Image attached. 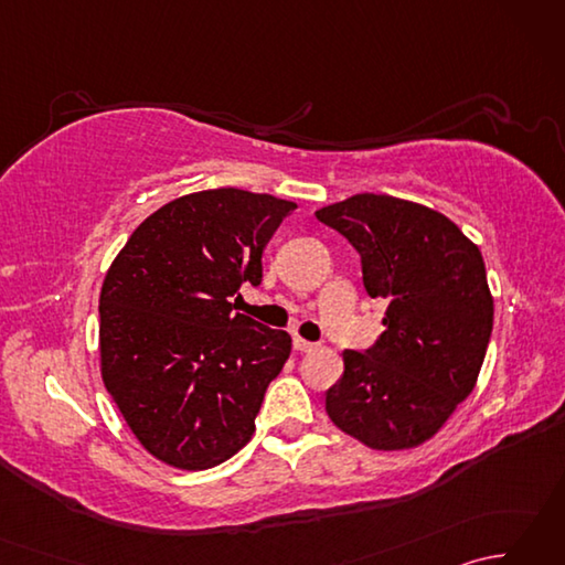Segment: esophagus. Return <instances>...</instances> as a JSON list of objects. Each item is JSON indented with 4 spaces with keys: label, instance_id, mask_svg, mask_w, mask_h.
Listing matches in <instances>:
<instances>
[{
    "label": "esophagus",
    "instance_id": "obj_1",
    "mask_svg": "<svg viewBox=\"0 0 565 565\" xmlns=\"http://www.w3.org/2000/svg\"><path fill=\"white\" fill-rule=\"evenodd\" d=\"M316 342H308V340H303V338H294V350L296 352H313L316 350Z\"/></svg>",
    "mask_w": 565,
    "mask_h": 565
}]
</instances>
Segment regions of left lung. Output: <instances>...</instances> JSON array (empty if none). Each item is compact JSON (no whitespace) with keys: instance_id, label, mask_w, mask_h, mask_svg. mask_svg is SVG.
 Returning <instances> with one entry per match:
<instances>
[{"instance_id":"obj_1","label":"left lung","mask_w":565,"mask_h":565,"mask_svg":"<svg viewBox=\"0 0 565 565\" xmlns=\"http://www.w3.org/2000/svg\"><path fill=\"white\" fill-rule=\"evenodd\" d=\"M359 252L383 330L344 350L326 393L330 419L371 449H411L447 423L483 366L493 296L483 255L447 215L386 194H356L316 213Z\"/></svg>"}]
</instances>
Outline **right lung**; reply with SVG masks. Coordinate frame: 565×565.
I'll return each instance as SVG.
<instances>
[{
    "instance_id": "add662e5",
    "label": "right lung",
    "mask_w": 565,
    "mask_h": 565,
    "mask_svg": "<svg viewBox=\"0 0 565 565\" xmlns=\"http://www.w3.org/2000/svg\"><path fill=\"white\" fill-rule=\"evenodd\" d=\"M294 201L243 189L199 191L142 221L99 298L102 376L138 441L201 471L249 441L291 338L237 313L262 284V255Z\"/></svg>"
}]
</instances>
